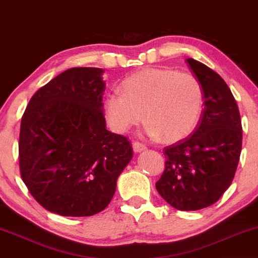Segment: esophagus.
<instances>
[{"label":"esophagus","mask_w":258,"mask_h":258,"mask_svg":"<svg viewBox=\"0 0 258 258\" xmlns=\"http://www.w3.org/2000/svg\"><path fill=\"white\" fill-rule=\"evenodd\" d=\"M132 149L135 152H142V151L146 150V146L139 142H135L132 144Z\"/></svg>","instance_id":"34e87169"}]
</instances>
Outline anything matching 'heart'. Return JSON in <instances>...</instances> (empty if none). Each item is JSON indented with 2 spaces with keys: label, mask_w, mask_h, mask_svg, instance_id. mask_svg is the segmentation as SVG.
<instances>
[{
  "label": "heart",
  "mask_w": 258,
  "mask_h": 258,
  "mask_svg": "<svg viewBox=\"0 0 258 258\" xmlns=\"http://www.w3.org/2000/svg\"><path fill=\"white\" fill-rule=\"evenodd\" d=\"M121 89L105 100L107 121L118 133L146 118L150 136L176 143L194 132L203 112V88L197 78L173 68H144L126 78Z\"/></svg>",
  "instance_id": "b5f03b06"
}]
</instances>
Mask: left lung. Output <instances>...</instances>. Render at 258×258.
<instances>
[{
  "label": "left lung",
  "instance_id": "1",
  "mask_svg": "<svg viewBox=\"0 0 258 258\" xmlns=\"http://www.w3.org/2000/svg\"><path fill=\"white\" fill-rule=\"evenodd\" d=\"M203 88L204 111L194 133L164 149L165 170L156 183L171 207L195 211L215 204L235 177L242 150L238 106L225 81L194 59H186Z\"/></svg>",
  "mask_w": 258,
  "mask_h": 258
}]
</instances>
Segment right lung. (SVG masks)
<instances>
[{
  "label": "right lung",
  "mask_w": 258,
  "mask_h": 258,
  "mask_svg": "<svg viewBox=\"0 0 258 258\" xmlns=\"http://www.w3.org/2000/svg\"><path fill=\"white\" fill-rule=\"evenodd\" d=\"M101 68L75 67L41 87L22 115L21 178L46 210L86 217L104 210L132 159L126 137L106 128Z\"/></svg>",
  "instance_id": "obj_1"
}]
</instances>
